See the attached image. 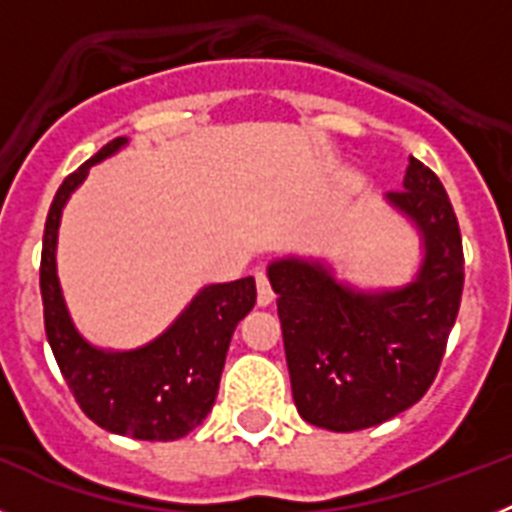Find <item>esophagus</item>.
<instances>
[{"mask_svg":"<svg viewBox=\"0 0 512 512\" xmlns=\"http://www.w3.org/2000/svg\"><path fill=\"white\" fill-rule=\"evenodd\" d=\"M256 300H259V307H266L274 302V289H271L266 271H256Z\"/></svg>","mask_w":512,"mask_h":512,"instance_id":"34e87169","label":"esophagus"}]
</instances>
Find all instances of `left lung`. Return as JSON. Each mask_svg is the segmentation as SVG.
<instances>
[{"label": "left lung", "instance_id": "1", "mask_svg": "<svg viewBox=\"0 0 512 512\" xmlns=\"http://www.w3.org/2000/svg\"><path fill=\"white\" fill-rule=\"evenodd\" d=\"M387 200L423 233L425 259L408 287L366 295L310 261L269 266L297 413L336 433L415 405L436 379L459 315L464 248L441 179L410 156L405 189Z\"/></svg>", "mask_w": 512, "mask_h": 512}]
</instances>
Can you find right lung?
Listing matches in <instances>:
<instances>
[{"mask_svg": "<svg viewBox=\"0 0 512 512\" xmlns=\"http://www.w3.org/2000/svg\"><path fill=\"white\" fill-rule=\"evenodd\" d=\"M125 146L110 140L63 179L48 210L40 253L45 336L71 395L89 420L140 441H176L194 431L215 405L235 325L256 305L253 277L212 284L194 297L164 336L135 351H99L76 333L56 277V238L69 194L89 166Z\"/></svg>", "mask_w": 512, "mask_h": 512, "instance_id": "add662e5", "label": "right lung"}]
</instances>
